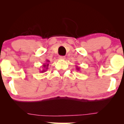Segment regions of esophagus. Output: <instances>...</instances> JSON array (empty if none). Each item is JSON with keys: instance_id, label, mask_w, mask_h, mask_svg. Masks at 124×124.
<instances>
[{"instance_id": "34e87169", "label": "esophagus", "mask_w": 124, "mask_h": 124, "mask_svg": "<svg viewBox=\"0 0 124 124\" xmlns=\"http://www.w3.org/2000/svg\"><path fill=\"white\" fill-rule=\"evenodd\" d=\"M59 59H60V60H63V59H65V57L63 56H59Z\"/></svg>"}]
</instances>
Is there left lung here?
I'll use <instances>...</instances> for the list:
<instances>
[{
    "mask_svg": "<svg viewBox=\"0 0 124 124\" xmlns=\"http://www.w3.org/2000/svg\"><path fill=\"white\" fill-rule=\"evenodd\" d=\"M76 70H80V68L78 67V66H76Z\"/></svg>",
    "mask_w": 124,
    "mask_h": 124,
    "instance_id": "8db88e82",
    "label": "left lung"
}]
</instances>
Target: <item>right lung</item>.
<instances>
[{
	"label": "right lung",
	"instance_id": "obj_1",
	"mask_svg": "<svg viewBox=\"0 0 124 124\" xmlns=\"http://www.w3.org/2000/svg\"><path fill=\"white\" fill-rule=\"evenodd\" d=\"M50 62L49 60H46L45 63L43 64L42 65V68H43V70H40V72L41 73H44V72H46V70H47L48 68V66H49V62Z\"/></svg>",
	"mask_w": 124,
	"mask_h": 124
}]
</instances>
